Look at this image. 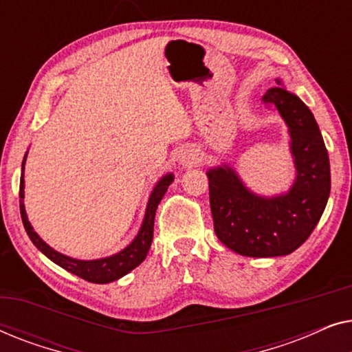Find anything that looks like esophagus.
<instances>
[{
    "instance_id": "obj_1",
    "label": "esophagus",
    "mask_w": 352,
    "mask_h": 352,
    "mask_svg": "<svg viewBox=\"0 0 352 352\" xmlns=\"http://www.w3.org/2000/svg\"><path fill=\"white\" fill-rule=\"evenodd\" d=\"M190 162V157H182L181 158V163H189Z\"/></svg>"
}]
</instances>
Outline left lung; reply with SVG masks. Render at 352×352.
<instances>
[{
	"label": "left lung",
	"instance_id": "1",
	"mask_svg": "<svg viewBox=\"0 0 352 352\" xmlns=\"http://www.w3.org/2000/svg\"><path fill=\"white\" fill-rule=\"evenodd\" d=\"M263 100L277 109L290 134L296 176L283 194L250 190L239 173L223 163L206 171L214 232L232 252L252 258L285 256L306 242L330 195V162L309 107L280 80Z\"/></svg>",
	"mask_w": 352,
	"mask_h": 352
}]
</instances>
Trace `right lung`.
Returning <instances> with one entry per match:
<instances>
[{"mask_svg":"<svg viewBox=\"0 0 352 352\" xmlns=\"http://www.w3.org/2000/svg\"><path fill=\"white\" fill-rule=\"evenodd\" d=\"M27 153L22 162L21 190H19V197H21V216L28 237H30L33 245H35L45 256L50 258L52 263L57 264V266L65 269V271L75 274V276L93 283H109L118 280V278L126 276L128 272H131L134 267H138L139 264L146 259L153 239V219H155V211L158 208V204H160L163 199V195L166 194L168 186L175 181V175H173V173H166L165 176H162L155 187H153L151 195H148L146 214H144L141 229H139L138 235L133 239L131 243L126 245L123 250H120L118 253L112 254V256H105L99 259H76L56 252L54 248L50 247V245L35 232V229H33V226L27 218L25 205H23V197H25V194H23V189H25L23 170H25Z\"/></svg>","mask_w":352,"mask_h":352,"instance_id":"obj_1","label":"right lung"}]
</instances>
